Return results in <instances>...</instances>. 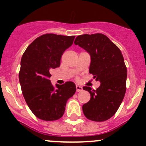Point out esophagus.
<instances>
[{"mask_svg": "<svg viewBox=\"0 0 146 146\" xmlns=\"http://www.w3.org/2000/svg\"><path fill=\"white\" fill-rule=\"evenodd\" d=\"M82 90V88L81 86H80V85H76V91H77L78 92H80V91Z\"/></svg>", "mask_w": 146, "mask_h": 146, "instance_id": "esophagus-1", "label": "esophagus"}]
</instances>
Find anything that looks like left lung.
<instances>
[{"label":"left lung","instance_id":"left-lung-1","mask_svg":"<svg viewBox=\"0 0 146 146\" xmlns=\"http://www.w3.org/2000/svg\"><path fill=\"white\" fill-rule=\"evenodd\" d=\"M74 44L91 58L89 72L100 82L97 90L83 87L90 100L82 105L84 115L94 121H104L115 114L124 98L127 69L120 49L103 34L78 36Z\"/></svg>","mask_w":146,"mask_h":146}]
</instances>
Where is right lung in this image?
Instances as JSON below:
<instances>
[{"label":"right lung","mask_w":146,"mask_h":146,"mask_svg":"<svg viewBox=\"0 0 146 146\" xmlns=\"http://www.w3.org/2000/svg\"><path fill=\"white\" fill-rule=\"evenodd\" d=\"M75 36L45 34L27 46L22 57L19 80L28 107L37 118L55 121L64 115L67 100L76 91L74 82L54 87L49 78L51 70L59 67L64 52Z\"/></svg>","instance_id":"add662e5"}]
</instances>
